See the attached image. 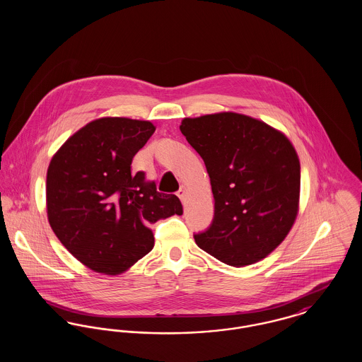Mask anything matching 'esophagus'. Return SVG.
<instances>
[{
    "instance_id": "34e87169",
    "label": "esophagus",
    "mask_w": 362,
    "mask_h": 362,
    "mask_svg": "<svg viewBox=\"0 0 362 362\" xmlns=\"http://www.w3.org/2000/svg\"><path fill=\"white\" fill-rule=\"evenodd\" d=\"M177 197L183 201L185 199V197H186V187L185 186H182L180 189H179V191H177Z\"/></svg>"
}]
</instances>
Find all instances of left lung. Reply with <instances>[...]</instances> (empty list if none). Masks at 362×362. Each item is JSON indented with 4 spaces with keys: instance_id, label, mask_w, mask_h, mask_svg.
Instances as JSON below:
<instances>
[{
    "instance_id": "obj_1",
    "label": "left lung",
    "mask_w": 362,
    "mask_h": 362,
    "mask_svg": "<svg viewBox=\"0 0 362 362\" xmlns=\"http://www.w3.org/2000/svg\"><path fill=\"white\" fill-rule=\"evenodd\" d=\"M180 132L202 157L214 197L211 224L194 235L198 247L235 267L266 258L298 211L300 161L292 142L236 112L185 118Z\"/></svg>"
}]
</instances>
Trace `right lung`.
I'll return each mask as SVG.
<instances>
[{
  "instance_id": "1",
  "label": "right lung",
  "mask_w": 362,
  "mask_h": 362,
  "mask_svg": "<svg viewBox=\"0 0 362 362\" xmlns=\"http://www.w3.org/2000/svg\"><path fill=\"white\" fill-rule=\"evenodd\" d=\"M148 121L89 122L52 156L46 182L47 217L70 254L96 273L117 276L152 251L151 225L183 214L132 161L152 137Z\"/></svg>"
}]
</instances>
